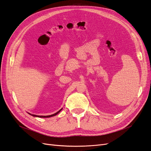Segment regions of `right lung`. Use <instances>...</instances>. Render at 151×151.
Wrapping results in <instances>:
<instances>
[{
	"label": "right lung",
	"instance_id": "right-lung-1",
	"mask_svg": "<svg viewBox=\"0 0 151 151\" xmlns=\"http://www.w3.org/2000/svg\"><path fill=\"white\" fill-rule=\"evenodd\" d=\"M62 109H61V110H60V111H58V112H56L55 114H52V115H50V116H36V115H34V114H32V116H34V117H52V116H56V114H58L61 111H62Z\"/></svg>",
	"mask_w": 151,
	"mask_h": 151
}]
</instances>
